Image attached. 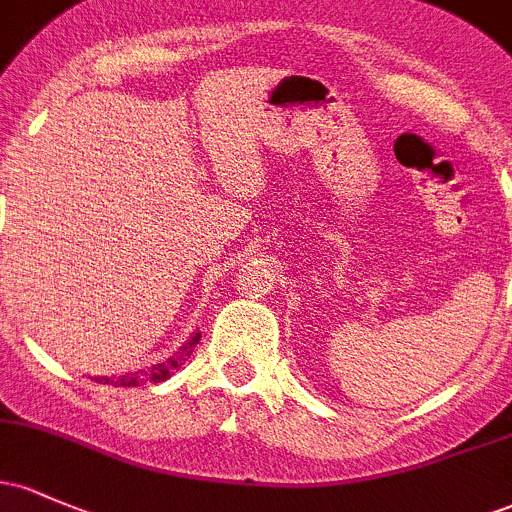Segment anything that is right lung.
I'll return each instance as SVG.
<instances>
[{
  "label": "right lung",
  "instance_id": "add662e5",
  "mask_svg": "<svg viewBox=\"0 0 512 512\" xmlns=\"http://www.w3.org/2000/svg\"><path fill=\"white\" fill-rule=\"evenodd\" d=\"M201 340V333H194L192 338L184 342V347L179 352H174L172 357H167L165 362H157L150 369H140V372L123 374L119 379H109V376H99V384H111V386H145V384H160V381L170 379L172 372H177L184 364V359L194 352L196 342Z\"/></svg>",
  "mask_w": 512,
  "mask_h": 512
}]
</instances>
